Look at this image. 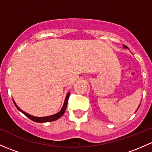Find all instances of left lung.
<instances>
[{"mask_svg": "<svg viewBox=\"0 0 152 152\" xmlns=\"http://www.w3.org/2000/svg\"><path fill=\"white\" fill-rule=\"evenodd\" d=\"M123 47H124V48H126V49H127V46H124H124H123ZM139 106H140V105H139ZM138 108H139V107H138Z\"/></svg>", "mask_w": 152, "mask_h": 152, "instance_id": "1", "label": "left lung"}]
</instances>
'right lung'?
I'll return each mask as SVG.
<instances>
[{
	"label": "right lung",
	"mask_w": 152,
	"mask_h": 152,
	"mask_svg": "<svg viewBox=\"0 0 152 152\" xmlns=\"http://www.w3.org/2000/svg\"><path fill=\"white\" fill-rule=\"evenodd\" d=\"M69 95H70V92H68V93L67 94L66 97H65V102H64L63 108H61V110H60L58 113H57V114H55L54 115H51V116H43V117H37V116H32V115L27 114L26 112L23 111L22 109H20V108L17 106V105L16 104V103L14 102V100H13V101H14V105H15V106L17 107V109H18L20 111H21L22 114H25L27 117H28L30 119H31L32 121H33V122H52V121L57 120V119H60V118L63 116L64 113H65V109H66L67 104H68V97H69Z\"/></svg>",
	"instance_id": "1"
}]
</instances>
